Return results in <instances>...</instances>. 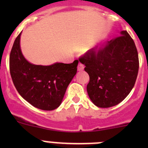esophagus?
Returning <instances> with one entry per match:
<instances>
[{"instance_id":"esophagus-1","label":"esophagus","mask_w":148,"mask_h":148,"mask_svg":"<svg viewBox=\"0 0 148 148\" xmlns=\"http://www.w3.org/2000/svg\"><path fill=\"white\" fill-rule=\"evenodd\" d=\"M84 68V64H82V63H79L78 66H77V69H78V71H82Z\"/></svg>"}]
</instances>
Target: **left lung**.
<instances>
[{"mask_svg": "<svg viewBox=\"0 0 148 148\" xmlns=\"http://www.w3.org/2000/svg\"><path fill=\"white\" fill-rule=\"evenodd\" d=\"M120 34L102 47L93 48L79 58L89 76L88 95L95 105L102 108L123 101L138 77L139 59L135 42L126 31Z\"/></svg>", "mask_w": 148, "mask_h": 148, "instance_id": "1", "label": "left lung"}]
</instances>
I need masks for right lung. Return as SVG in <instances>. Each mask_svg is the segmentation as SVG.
<instances>
[{"label": "right lung", "mask_w": 148, "mask_h": 148, "mask_svg": "<svg viewBox=\"0 0 148 148\" xmlns=\"http://www.w3.org/2000/svg\"><path fill=\"white\" fill-rule=\"evenodd\" d=\"M16 37L10 53V73L21 96L36 108L53 110L62 102L67 86L77 71L78 60L50 66L29 63L21 53L20 38Z\"/></svg>", "instance_id": "1"}]
</instances>
